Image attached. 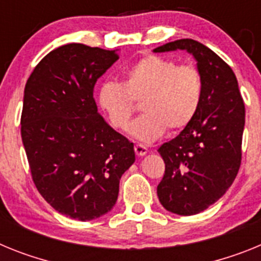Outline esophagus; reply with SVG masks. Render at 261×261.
<instances>
[{"instance_id": "1", "label": "esophagus", "mask_w": 261, "mask_h": 261, "mask_svg": "<svg viewBox=\"0 0 261 261\" xmlns=\"http://www.w3.org/2000/svg\"><path fill=\"white\" fill-rule=\"evenodd\" d=\"M134 149H135V153H137L138 156H144L147 152H148L147 147H144L143 144H135Z\"/></svg>"}]
</instances>
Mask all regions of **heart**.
I'll return each mask as SVG.
<instances>
[{"label":"heart","mask_w":261,"mask_h":261,"mask_svg":"<svg viewBox=\"0 0 261 261\" xmlns=\"http://www.w3.org/2000/svg\"><path fill=\"white\" fill-rule=\"evenodd\" d=\"M203 97L202 76L194 65L148 55L124 72L123 81H106L98 89L97 101L109 123L124 130L140 102L143 114L133 122L130 134L151 143L167 128L182 130L193 121Z\"/></svg>","instance_id":"b5f03b06"}]
</instances>
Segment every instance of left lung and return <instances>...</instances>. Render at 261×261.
I'll use <instances>...</instances> for the list:
<instances>
[{
	"instance_id": "left-lung-1",
	"label": "left lung",
	"mask_w": 261,
	"mask_h": 261,
	"mask_svg": "<svg viewBox=\"0 0 261 261\" xmlns=\"http://www.w3.org/2000/svg\"><path fill=\"white\" fill-rule=\"evenodd\" d=\"M176 49H185L196 59L203 97L193 121L158 149L165 163L158 197L168 212L193 215L217 202L234 182L242 162L246 113L227 63L193 39L169 42L153 52Z\"/></svg>"
}]
</instances>
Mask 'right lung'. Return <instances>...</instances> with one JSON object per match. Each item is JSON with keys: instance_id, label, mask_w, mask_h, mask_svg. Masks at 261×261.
<instances>
[{"instance_id": "obj_1", "label": "right lung", "mask_w": 261, "mask_h": 261, "mask_svg": "<svg viewBox=\"0 0 261 261\" xmlns=\"http://www.w3.org/2000/svg\"><path fill=\"white\" fill-rule=\"evenodd\" d=\"M117 49L69 43L34 68L24 87L21 135L42 197L77 221L113 209L134 144L105 122L93 90L118 60Z\"/></svg>"}]
</instances>
